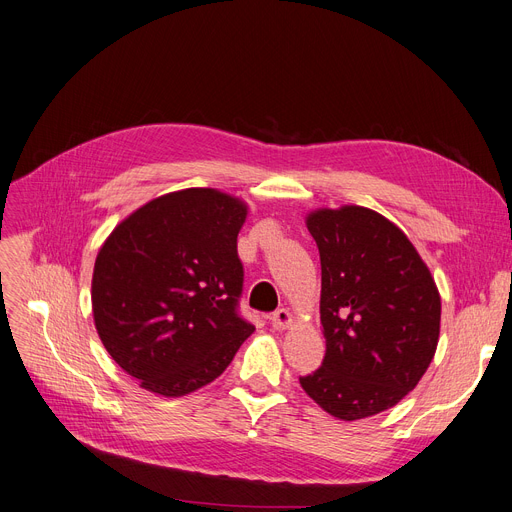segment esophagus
I'll use <instances>...</instances> for the list:
<instances>
[{
  "label": "esophagus",
  "instance_id": "obj_1",
  "mask_svg": "<svg viewBox=\"0 0 512 512\" xmlns=\"http://www.w3.org/2000/svg\"><path fill=\"white\" fill-rule=\"evenodd\" d=\"M268 320H270V326H273L275 330H285V328H289V326H291V322H293L291 312H289V310H285V308H279L277 312L270 314V316H268Z\"/></svg>",
  "mask_w": 512,
  "mask_h": 512
}]
</instances>
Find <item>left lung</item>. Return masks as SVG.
Wrapping results in <instances>:
<instances>
[{"instance_id":"left-lung-1","label":"left lung","mask_w":512,"mask_h":512,"mask_svg":"<svg viewBox=\"0 0 512 512\" xmlns=\"http://www.w3.org/2000/svg\"><path fill=\"white\" fill-rule=\"evenodd\" d=\"M320 252L322 366L299 384L326 413L355 422L395 407L432 362L440 293L407 235L364 206L306 219Z\"/></svg>"}]
</instances>
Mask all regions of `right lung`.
Returning <instances> with one entry per match:
<instances>
[{
  "label": "right lung",
  "mask_w": 512,
  "mask_h": 512,
  "mask_svg": "<svg viewBox=\"0 0 512 512\" xmlns=\"http://www.w3.org/2000/svg\"><path fill=\"white\" fill-rule=\"evenodd\" d=\"M248 206L213 188L146 202L101 246L93 316L115 364L161 397L219 378L254 326L237 314Z\"/></svg>",
  "instance_id": "right-lung-1"
}]
</instances>
